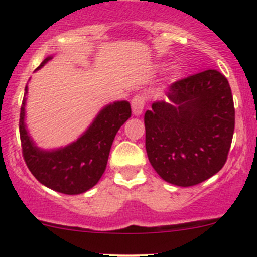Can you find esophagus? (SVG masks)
Returning <instances> with one entry per match:
<instances>
[{
    "mask_svg": "<svg viewBox=\"0 0 257 257\" xmlns=\"http://www.w3.org/2000/svg\"><path fill=\"white\" fill-rule=\"evenodd\" d=\"M145 107V98L143 95L137 94L134 95V98L132 99V112L134 115H141L143 113Z\"/></svg>",
    "mask_w": 257,
    "mask_h": 257,
    "instance_id": "1",
    "label": "esophagus"
}]
</instances>
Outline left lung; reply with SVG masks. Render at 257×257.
Wrapping results in <instances>:
<instances>
[{
	"label": "left lung",
	"instance_id": "1",
	"mask_svg": "<svg viewBox=\"0 0 257 257\" xmlns=\"http://www.w3.org/2000/svg\"><path fill=\"white\" fill-rule=\"evenodd\" d=\"M167 97L145 112L148 159L168 183L196 185L226 163L235 128L231 88L208 69L170 84Z\"/></svg>",
	"mask_w": 257,
	"mask_h": 257
}]
</instances>
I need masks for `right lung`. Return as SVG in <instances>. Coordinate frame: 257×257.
Segmentation results:
<instances>
[{"mask_svg": "<svg viewBox=\"0 0 257 257\" xmlns=\"http://www.w3.org/2000/svg\"><path fill=\"white\" fill-rule=\"evenodd\" d=\"M51 58L47 57L37 69ZM26 95L27 85L21 105L20 137L23 159L30 172L41 184L58 193L77 195L89 190L104 173L116 132L132 115L131 104L119 100L105 105L76 142L58 149L43 150L35 144L26 129Z\"/></svg>", "mask_w": 257, "mask_h": 257, "instance_id": "obj_1", "label": "right lung"}]
</instances>
